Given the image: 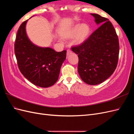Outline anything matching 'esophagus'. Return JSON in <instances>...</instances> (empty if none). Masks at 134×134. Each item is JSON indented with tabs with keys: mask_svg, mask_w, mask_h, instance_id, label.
I'll use <instances>...</instances> for the list:
<instances>
[{
	"mask_svg": "<svg viewBox=\"0 0 134 134\" xmlns=\"http://www.w3.org/2000/svg\"><path fill=\"white\" fill-rule=\"evenodd\" d=\"M71 51L70 50H67V56H68V55H69L70 54H71Z\"/></svg>",
	"mask_w": 134,
	"mask_h": 134,
	"instance_id": "esophagus-1",
	"label": "esophagus"
}]
</instances>
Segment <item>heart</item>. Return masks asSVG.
<instances>
[{
	"label": "heart",
	"instance_id": "1",
	"mask_svg": "<svg viewBox=\"0 0 134 134\" xmlns=\"http://www.w3.org/2000/svg\"><path fill=\"white\" fill-rule=\"evenodd\" d=\"M91 27L87 23L76 24L69 32L67 37L69 38L74 37V43L76 45H80L86 41L90 36Z\"/></svg>",
	"mask_w": 134,
	"mask_h": 134
}]
</instances>
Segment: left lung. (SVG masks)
Returning <instances> with one entry per match:
<instances>
[{"label":"left lung","mask_w":134,"mask_h":134,"mask_svg":"<svg viewBox=\"0 0 134 134\" xmlns=\"http://www.w3.org/2000/svg\"><path fill=\"white\" fill-rule=\"evenodd\" d=\"M100 25L86 41L72 51L78 55V73L90 85L102 83L115 71L118 63L119 42L116 31L108 19L91 14Z\"/></svg>","instance_id":"8db88e82"}]
</instances>
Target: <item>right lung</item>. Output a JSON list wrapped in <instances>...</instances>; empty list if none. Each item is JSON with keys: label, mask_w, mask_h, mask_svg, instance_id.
Wrapping results in <instances>:
<instances>
[{"label": "right lung", "mask_w": 134, "mask_h": 134, "mask_svg": "<svg viewBox=\"0 0 134 134\" xmlns=\"http://www.w3.org/2000/svg\"><path fill=\"white\" fill-rule=\"evenodd\" d=\"M27 21L20 26L14 44L19 69L35 86L51 87L58 80L61 66L66 59V51L56 52L51 47H40L32 43L26 33Z\"/></svg>", "instance_id": "add662e5"}]
</instances>
